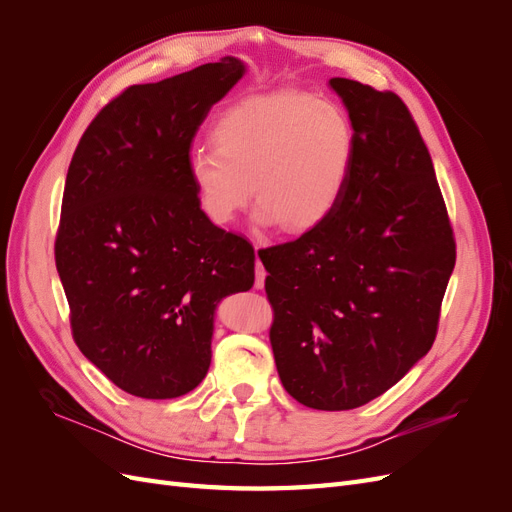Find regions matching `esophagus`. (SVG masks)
<instances>
[{
  "label": "esophagus",
  "instance_id": "obj_1",
  "mask_svg": "<svg viewBox=\"0 0 512 512\" xmlns=\"http://www.w3.org/2000/svg\"><path fill=\"white\" fill-rule=\"evenodd\" d=\"M265 277H267V271H265V267H262L260 258H256V280H254V286H256L258 290L265 288Z\"/></svg>",
  "mask_w": 512,
  "mask_h": 512
}]
</instances>
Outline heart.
Wrapping results in <instances>:
<instances>
[{"label":"heart","mask_w":512,"mask_h":512,"mask_svg":"<svg viewBox=\"0 0 512 512\" xmlns=\"http://www.w3.org/2000/svg\"><path fill=\"white\" fill-rule=\"evenodd\" d=\"M354 149L342 106L303 91H269L226 108L211 128V149L190 153L188 177L209 222H235L252 190L260 224L301 235L339 205Z\"/></svg>","instance_id":"heart-1"}]
</instances>
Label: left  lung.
<instances>
[{
    "instance_id": "left-lung-1",
    "label": "left lung",
    "mask_w": 512,
    "mask_h": 512,
    "mask_svg": "<svg viewBox=\"0 0 512 512\" xmlns=\"http://www.w3.org/2000/svg\"><path fill=\"white\" fill-rule=\"evenodd\" d=\"M329 87L356 138L346 192L320 226L258 256L284 389L333 412L380 397L429 352L455 239L406 104L350 79Z\"/></svg>"
}]
</instances>
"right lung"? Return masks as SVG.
Returning <instances> with one entry per match:
<instances>
[{"label":"right lung","instance_id":"add662e5","mask_svg":"<svg viewBox=\"0 0 512 512\" xmlns=\"http://www.w3.org/2000/svg\"><path fill=\"white\" fill-rule=\"evenodd\" d=\"M245 74L224 57L106 104L76 147L55 262L76 346L121 391L173 399L211 365L215 309L254 286V247L207 220L190 145Z\"/></svg>","mask_w":512,"mask_h":512}]
</instances>
